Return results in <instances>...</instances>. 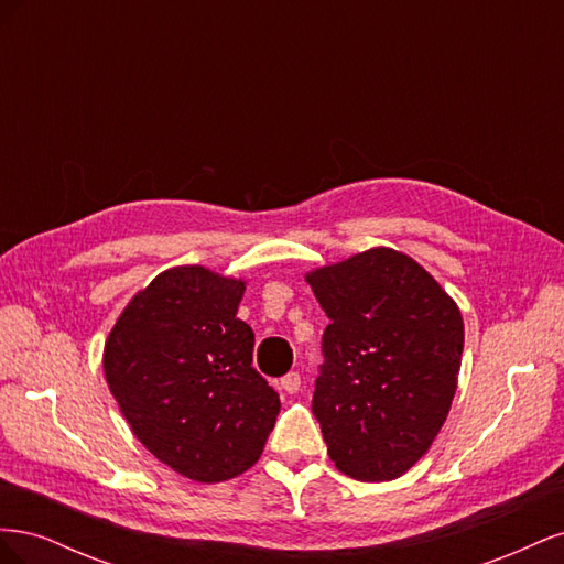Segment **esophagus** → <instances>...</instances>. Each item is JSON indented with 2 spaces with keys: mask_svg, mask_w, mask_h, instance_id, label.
Segmentation results:
<instances>
[{
  "mask_svg": "<svg viewBox=\"0 0 564 564\" xmlns=\"http://www.w3.org/2000/svg\"><path fill=\"white\" fill-rule=\"evenodd\" d=\"M280 388L286 392V395H294V392L301 390V373L299 371H289L286 377L280 379Z\"/></svg>",
  "mask_w": 564,
  "mask_h": 564,
  "instance_id": "obj_1",
  "label": "esophagus"
}]
</instances>
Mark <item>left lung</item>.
Returning <instances> with one entry per match:
<instances>
[{"label":"left lung","mask_w":564,"mask_h":564,"mask_svg":"<svg viewBox=\"0 0 564 564\" xmlns=\"http://www.w3.org/2000/svg\"><path fill=\"white\" fill-rule=\"evenodd\" d=\"M327 313L313 414L334 466L395 480L429 452L456 392L464 317L429 270L373 247L311 270Z\"/></svg>","instance_id":"obj_1"}]
</instances>
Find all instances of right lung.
<instances>
[{
	"label": "right lung",
	"mask_w": 564,
	"mask_h": 564,
	"mask_svg": "<svg viewBox=\"0 0 564 564\" xmlns=\"http://www.w3.org/2000/svg\"><path fill=\"white\" fill-rule=\"evenodd\" d=\"M245 289L202 265L169 268L106 340V381L133 435L195 482L249 470L280 414V395L251 367L253 332L237 317Z\"/></svg>",
	"instance_id": "obj_1"
}]
</instances>
